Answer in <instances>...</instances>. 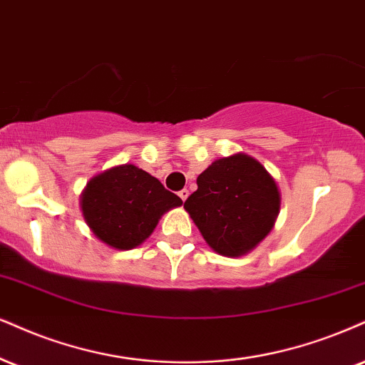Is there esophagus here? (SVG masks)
<instances>
[{
  "mask_svg": "<svg viewBox=\"0 0 365 365\" xmlns=\"http://www.w3.org/2000/svg\"><path fill=\"white\" fill-rule=\"evenodd\" d=\"M187 196H190V191H187V190L179 191V197H181L182 201H186V200H187Z\"/></svg>",
  "mask_w": 365,
  "mask_h": 365,
  "instance_id": "34e87169",
  "label": "esophagus"
}]
</instances>
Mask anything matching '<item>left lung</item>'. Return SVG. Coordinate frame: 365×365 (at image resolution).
Listing matches in <instances>:
<instances>
[{
	"instance_id": "obj_1",
	"label": "left lung",
	"mask_w": 365,
	"mask_h": 365,
	"mask_svg": "<svg viewBox=\"0 0 365 365\" xmlns=\"http://www.w3.org/2000/svg\"><path fill=\"white\" fill-rule=\"evenodd\" d=\"M196 184L184 210L217 254L242 257L274 228L281 191L276 179L252 155L238 152L211 162Z\"/></svg>"
}]
</instances>
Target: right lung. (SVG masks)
<instances>
[{
    "label": "right lung",
    "instance_id": "right-lung-1",
    "mask_svg": "<svg viewBox=\"0 0 365 365\" xmlns=\"http://www.w3.org/2000/svg\"><path fill=\"white\" fill-rule=\"evenodd\" d=\"M181 205V197L133 164L115 165L93 175L81 192V211L89 230L116 250L143 244L162 215Z\"/></svg>",
    "mask_w": 365,
    "mask_h": 365
}]
</instances>
